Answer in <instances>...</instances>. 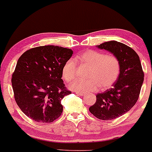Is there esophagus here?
<instances>
[{"mask_svg":"<svg viewBox=\"0 0 152 152\" xmlns=\"http://www.w3.org/2000/svg\"><path fill=\"white\" fill-rule=\"evenodd\" d=\"M76 94H78V95L79 96H83L85 95V93H81V92H76Z\"/></svg>","mask_w":152,"mask_h":152,"instance_id":"34e87169","label":"esophagus"}]
</instances>
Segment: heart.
I'll return each mask as SVG.
<instances>
[{
    "label": "heart",
    "instance_id": "heart-1",
    "mask_svg": "<svg viewBox=\"0 0 152 152\" xmlns=\"http://www.w3.org/2000/svg\"><path fill=\"white\" fill-rule=\"evenodd\" d=\"M82 64L89 67L87 80L77 79L70 85V89L81 93L96 91L110 88L119 77L120 62L116 56L104 55L92 50L85 51L77 57ZM76 64L72 58L67 60L62 68V76L67 82H71L75 78Z\"/></svg>",
    "mask_w": 152,
    "mask_h": 152
}]
</instances>
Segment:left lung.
I'll return each mask as SVG.
<instances>
[{"instance_id":"obj_1","label":"left lung","mask_w":152,"mask_h":152,"mask_svg":"<svg viewBox=\"0 0 152 152\" xmlns=\"http://www.w3.org/2000/svg\"><path fill=\"white\" fill-rule=\"evenodd\" d=\"M96 47L118 58L120 73L112 88L96 96V101L89 110L99 120H113L127 113L136 104L144 73L139 56L130 47L117 41L104 42Z\"/></svg>"}]
</instances>
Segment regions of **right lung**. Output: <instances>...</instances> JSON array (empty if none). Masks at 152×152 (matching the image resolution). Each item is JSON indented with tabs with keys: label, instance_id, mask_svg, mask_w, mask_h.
<instances>
[{
	"label": "right lung",
	"instance_id": "add662e5",
	"mask_svg": "<svg viewBox=\"0 0 152 152\" xmlns=\"http://www.w3.org/2000/svg\"><path fill=\"white\" fill-rule=\"evenodd\" d=\"M73 50L48 45L32 48L18 60L12 78L16 103L32 120L52 123L61 116V101L71 94L66 89L62 68Z\"/></svg>",
	"mask_w": 152,
	"mask_h": 152
}]
</instances>
